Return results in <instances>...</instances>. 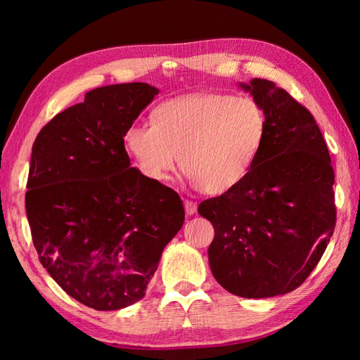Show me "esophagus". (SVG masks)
<instances>
[{
	"label": "esophagus",
	"instance_id": "1",
	"mask_svg": "<svg viewBox=\"0 0 360 360\" xmlns=\"http://www.w3.org/2000/svg\"><path fill=\"white\" fill-rule=\"evenodd\" d=\"M184 207H186V213H187V215H195L198 205H196L195 201L186 200V201H184Z\"/></svg>",
	"mask_w": 360,
	"mask_h": 360
}]
</instances>
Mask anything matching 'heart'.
Returning <instances> with one entry per match:
<instances>
[{
	"instance_id": "obj_1",
	"label": "heart",
	"mask_w": 360,
	"mask_h": 360,
	"mask_svg": "<svg viewBox=\"0 0 360 360\" xmlns=\"http://www.w3.org/2000/svg\"><path fill=\"white\" fill-rule=\"evenodd\" d=\"M266 134V112L255 98L196 93L160 103L151 125H131L124 143L148 181L164 184L181 158L182 170L195 186L224 195L248 178Z\"/></svg>"
}]
</instances>
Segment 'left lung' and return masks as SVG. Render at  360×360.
I'll return each mask as SVG.
<instances>
[{"mask_svg":"<svg viewBox=\"0 0 360 360\" xmlns=\"http://www.w3.org/2000/svg\"><path fill=\"white\" fill-rule=\"evenodd\" d=\"M240 86L263 106L267 134L257 164L231 192L200 204L215 238L213 277L231 294L266 298L297 289L335 227L334 170L312 114L264 79Z\"/></svg>","mask_w":360,"mask_h":360,"instance_id":"1","label":"left lung"}]
</instances>
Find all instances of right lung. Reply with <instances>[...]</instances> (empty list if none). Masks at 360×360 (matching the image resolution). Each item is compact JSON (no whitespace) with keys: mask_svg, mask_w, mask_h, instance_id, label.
I'll use <instances>...</instances> for the list:
<instances>
[{"mask_svg":"<svg viewBox=\"0 0 360 360\" xmlns=\"http://www.w3.org/2000/svg\"><path fill=\"white\" fill-rule=\"evenodd\" d=\"M159 89L89 91L38 133L26 213L38 258L68 295L97 311L139 302L184 224L179 195L129 167L124 134Z\"/></svg>","mask_w":360,"mask_h":360,"instance_id":"right-lung-1","label":"right lung"}]
</instances>
